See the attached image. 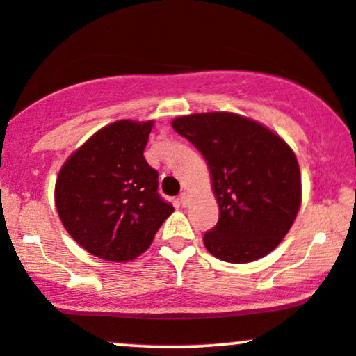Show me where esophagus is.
I'll use <instances>...</instances> for the list:
<instances>
[{
    "instance_id": "34e87169",
    "label": "esophagus",
    "mask_w": 356,
    "mask_h": 356,
    "mask_svg": "<svg viewBox=\"0 0 356 356\" xmlns=\"http://www.w3.org/2000/svg\"><path fill=\"white\" fill-rule=\"evenodd\" d=\"M179 202H181L182 206H186V204H187V194H186V192H182V194L179 195Z\"/></svg>"
}]
</instances>
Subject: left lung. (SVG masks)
Instances as JSON below:
<instances>
[{
	"label": "left lung",
	"mask_w": 356,
	"mask_h": 356,
	"mask_svg": "<svg viewBox=\"0 0 356 356\" xmlns=\"http://www.w3.org/2000/svg\"><path fill=\"white\" fill-rule=\"evenodd\" d=\"M204 155L219 204V220L204 246L227 263L271 252L291 227L301 204L298 161L266 127L227 112L195 113L172 122Z\"/></svg>",
	"instance_id": "obj_1"
}]
</instances>
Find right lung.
<instances>
[{
    "label": "right lung",
    "mask_w": 356,
    "mask_h": 356,
    "mask_svg": "<svg viewBox=\"0 0 356 356\" xmlns=\"http://www.w3.org/2000/svg\"><path fill=\"white\" fill-rule=\"evenodd\" d=\"M152 122L118 120L65 162L55 187L65 229L90 254L122 263L140 256L172 214L144 149Z\"/></svg>",
    "instance_id": "right-lung-1"
}]
</instances>
